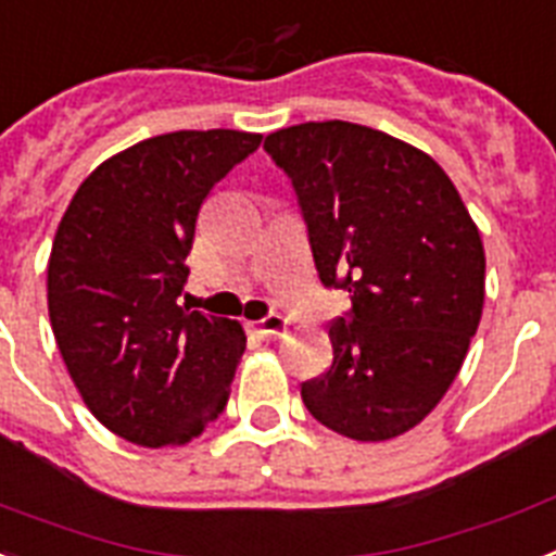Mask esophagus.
<instances>
[{
  "label": "esophagus",
  "mask_w": 556,
  "mask_h": 556,
  "mask_svg": "<svg viewBox=\"0 0 556 556\" xmlns=\"http://www.w3.org/2000/svg\"><path fill=\"white\" fill-rule=\"evenodd\" d=\"M255 332H258L261 338H281V334L287 332V318H283V315H267V318H261L258 324H255Z\"/></svg>",
  "instance_id": "obj_1"
}]
</instances>
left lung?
Segmentation results:
<instances>
[{
    "instance_id": "obj_1",
    "label": "left lung",
    "mask_w": 556,
    "mask_h": 556,
    "mask_svg": "<svg viewBox=\"0 0 556 556\" xmlns=\"http://www.w3.org/2000/svg\"><path fill=\"white\" fill-rule=\"evenodd\" d=\"M295 187L324 287L352 309L329 327L332 366L301 383L309 415L343 438L409 432L452 387L485 298L480 232L432 155L352 122L269 132Z\"/></svg>"
}]
</instances>
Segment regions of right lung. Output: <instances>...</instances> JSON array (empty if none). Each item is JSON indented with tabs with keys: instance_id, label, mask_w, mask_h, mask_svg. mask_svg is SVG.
I'll use <instances>...</instances> for the list:
<instances>
[{
	"instance_id": "1",
	"label": "right lung",
	"mask_w": 556,
	"mask_h": 556,
	"mask_svg": "<svg viewBox=\"0 0 556 556\" xmlns=\"http://www.w3.org/2000/svg\"><path fill=\"white\" fill-rule=\"evenodd\" d=\"M258 144L241 130L144 139L99 164L59 222L50 327L87 409L130 443H187L227 406L244 329L178 298L201 204Z\"/></svg>"
}]
</instances>
